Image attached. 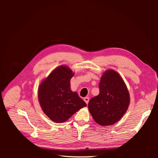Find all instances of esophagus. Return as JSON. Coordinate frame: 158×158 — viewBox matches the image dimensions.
I'll return each instance as SVG.
<instances>
[{"label":"esophagus","instance_id":"1","mask_svg":"<svg viewBox=\"0 0 158 158\" xmlns=\"http://www.w3.org/2000/svg\"><path fill=\"white\" fill-rule=\"evenodd\" d=\"M89 97H88L84 98V101H85V102L87 104H88V102H89Z\"/></svg>","mask_w":158,"mask_h":158}]
</instances>
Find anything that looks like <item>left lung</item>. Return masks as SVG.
Masks as SVG:
<instances>
[{"label":"left lung","instance_id":"1","mask_svg":"<svg viewBox=\"0 0 158 158\" xmlns=\"http://www.w3.org/2000/svg\"><path fill=\"white\" fill-rule=\"evenodd\" d=\"M98 87L99 94L90 99L88 110L99 125L111 126L120 120L128 108V89L120 75L113 70L103 73Z\"/></svg>","mask_w":158,"mask_h":158}]
</instances>
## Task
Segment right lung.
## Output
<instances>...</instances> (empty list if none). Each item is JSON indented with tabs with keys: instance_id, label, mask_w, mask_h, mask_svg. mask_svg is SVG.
Wrapping results in <instances>:
<instances>
[{
	"instance_id": "add662e5",
	"label": "right lung",
	"mask_w": 158,
	"mask_h": 158,
	"mask_svg": "<svg viewBox=\"0 0 158 158\" xmlns=\"http://www.w3.org/2000/svg\"><path fill=\"white\" fill-rule=\"evenodd\" d=\"M73 73L65 66L53 70L39 86L38 98L41 109L51 120L62 123L81 108L86 106L76 92L70 89Z\"/></svg>"
}]
</instances>
